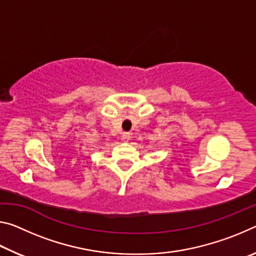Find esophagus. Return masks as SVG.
<instances>
[{
    "label": "esophagus",
    "instance_id": "obj_1",
    "mask_svg": "<svg viewBox=\"0 0 256 256\" xmlns=\"http://www.w3.org/2000/svg\"><path fill=\"white\" fill-rule=\"evenodd\" d=\"M122 140H123L124 142H128V141L130 140V134H128V133H123Z\"/></svg>",
    "mask_w": 256,
    "mask_h": 256
}]
</instances>
